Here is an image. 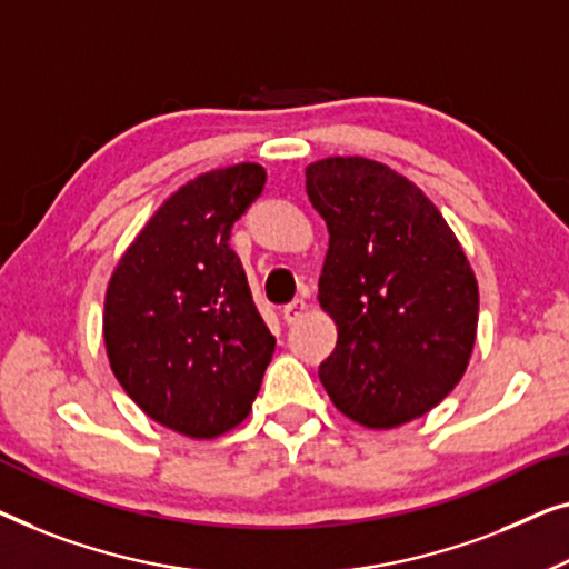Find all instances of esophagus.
<instances>
[{"label": "esophagus", "mask_w": 569, "mask_h": 569, "mask_svg": "<svg viewBox=\"0 0 569 569\" xmlns=\"http://www.w3.org/2000/svg\"><path fill=\"white\" fill-rule=\"evenodd\" d=\"M303 311H307V301H303V299H293L291 303H286V307H283V319H286L288 325H293L296 319H299V317L303 315Z\"/></svg>", "instance_id": "34e87169"}]
</instances>
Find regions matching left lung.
<instances>
[{
	"label": "left lung",
	"instance_id": "obj_1",
	"mask_svg": "<svg viewBox=\"0 0 569 569\" xmlns=\"http://www.w3.org/2000/svg\"><path fill=\"white\" fill-rule=\"evenodd\" d=\"M307 196L330 231L319 303L338 325L319 381L366 428L420 418L459 383L477 338L459 239L415 182L373 159H319Z\"/></svg>",
	"mask_w": 569,
	"mask_h": 569
}]
</instances>
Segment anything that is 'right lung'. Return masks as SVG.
Masks as SVG:
<instances>
[{"label":"right lung","instance_id":"obj_1","mask_svg":"<svg viewBox=\"0 0 569 569\" xmlns=\"http://www.w3.org/2000/svg\"><path fill=\"white\" fill-rule=\"evenodd\" d=\"M266 188L242 162L198 174L118 262L102 335L116 379L151 420L216 438L252 410L276 338L254 307L231 227Z\"/></svg>","mask_w":569,"mask_h":569}]
</instances>
